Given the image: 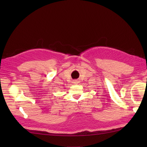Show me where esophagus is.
<instances>
[{"instance_id":"34e87169","label":"esophagus","mask_w":147,"mask_h":147,"mask_svg":"<svg viewBox=\"0 0 147 147\" xmlns=\"http://www.w3.org/2000/svg\"><path fill=\"white\" fill-rule=\"evenodd\" d=\"M76 82H74V83H76Z\"/></svg>"}]
</instances>
